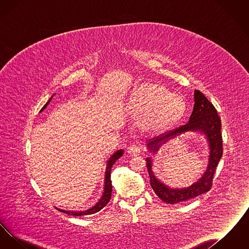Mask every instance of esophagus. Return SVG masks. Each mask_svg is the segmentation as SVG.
Masks as SVG:
<instances>
[{
    "label": "esophagus",
    "instance_id": "obj_1",
    "mask_svg": "<svg viewBox=\"0 0 249 249\" xmlns=\"http://www.w3.org/2000/svg\"><path fill=\"white\" fill-rule=\"evenodd\" d=\"M128 153L131 155V156H137V155L141 153V149L138 145L136 144H131L130 147L128 148Z\"/></svg>",
    "mask_w": 249,
    "mask_h": 249
}]
</instances>
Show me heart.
Instances as JSON below:
<instances>
[{"label": "heart", "mask_w": 249, "mask_h": 249, "mask_svg": "<svg viewBox=\"0 0 249 249\" xmlns=\"http://www.w3.org/2000/svg\"><path fill=\"white\" fill-rule=\"evenodd\" d=\"M128 107L142 113L141 121L144 127L161 128L178 120L185 106L179 95L172 94L157 85L143 84L130 92Z\"/></svg>", "instance_id": "b5f03b06"}]
</instances>
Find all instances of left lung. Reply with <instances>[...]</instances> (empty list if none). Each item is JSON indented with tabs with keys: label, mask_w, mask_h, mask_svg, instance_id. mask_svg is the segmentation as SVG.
Returning <instances> with one entry per match:
<instances>
[{
	"label": "left lung",
	"mask_w": 249,
	"mask_h": 249,
	"mask_svg": "<svg viewBox=\"0 0 249 249\" xmlns=\"http://www.w3.org/2000/svg\"><path fill=\"white\" fill-rule=\"evenodd\" d=\"M194 107L187 124L168 130L160 135H158L148 140V147L152 151H158L162 142L169 138L187 130H201L205 133L210 145L209 164L205 174L198 182L186 189L172 190L167 188L161 182L155 178L151 171V160L146 159V166L150 178V186L158 197L167 203L176 204L181 201H189L201 194L211 190L213 185V176L218 165V162L223 154L221 120L213 104L201 93L200 90L194 91Z\"/></svg>",
	"instance_id": "1"
}]
</instances>
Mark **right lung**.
<instances>
[{
	"instance_id": "right-lung-1",
	"label": "right lung",
	"mask_w": 249,
	"mask_h": 249,
	"mask_svg": "<svg viewBox=\"0 0 249 249\" xmlns=\"http://www.w3.org/2000/svg\"><path fill=\"white\" fill-rule=\"evenodd\" d=\"M53 97V96H52ZM51 97V98H52ZM51 98L48 101V103L43 107V108L41 109L44 110L46 107L48 106L51 100ZM124 153L123 149H120L119 151H117L115 154L113 155L109 160L107 161V170H106V182H105V190H104V193H103V196L102 198L100 199V201H98L96 204H95L93 207H91L90 209L89 210H86L84 212H71V211H64V210H61L59 208H56L58 209L60 212L62 213H67V214H70V215H87V214H92V213H97L99 212L100 210H102L107 203L110 201L111 199V192H112V182H111V168L113 164L116 162L117 160H119L120 157H122V155Z\"/></svg>"
}]
</instances>
